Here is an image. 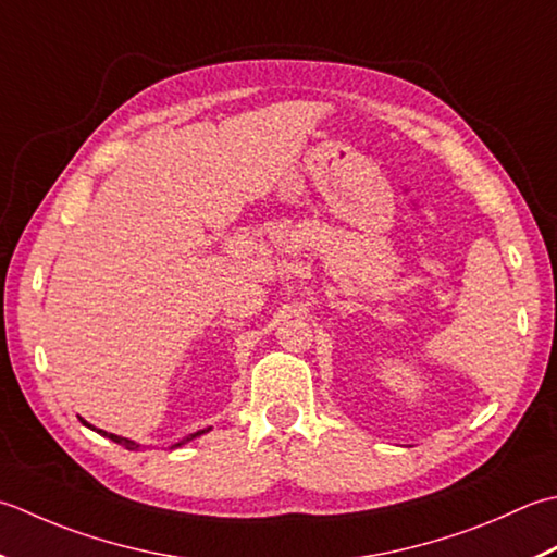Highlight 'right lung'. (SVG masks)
<instances>
[{"label": "right lung", "mask_w": 557, "mask_h": 557, "mask_svg": "<svg viewBox=\"0 0 557 557\" xmlns=\"http://www.w3.org/2000/svg\"><path fill=\"white\" fill-rule=\"evenodd\" d=\"M82 420V418H79ZM82 424H86V428H91V424L89 422H86V420H82ZM91 430H96V428H91ZM98 434H103V437H108V440H113L115 444H123L125 446V449H137V446L139 444H135V442H129V440H125V437H117V434H108V432H103V430H96ZM205 432H210V428H207V430H198V432H193V434H188V437H185V440H181L178 444H173L171 446V449H176V446H181V444H185V442H190V440H195V437H200V434H205Z\"/></svg>", "instance_id": "add662e5"}]
</instances>
